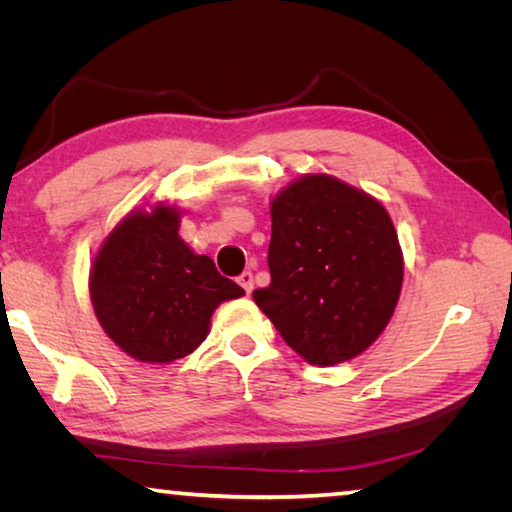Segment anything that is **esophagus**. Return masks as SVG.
I'll use <instances>...</instances> for the list:
<instances>
[{
  "label": "esophagus",
  "instance_id": "obj_1",
  "mask_svg": "<svg viewBox=\"0 0 512 512\" xmlns=\"http://www.w3.org/2000/svg\"><path fill=\"white\" fill-rule=\"evenodd\" d=\"M237 282L241 284V287H244V291H246V293L253 291V284H255V280H253V273H250V271H244V273H241V275L237 277Z\"/></svg>",
  "mask_w": 512,
  "mask_h": 512
}]
</instances>
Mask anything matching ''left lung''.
<instances>
[{
    "label": "left lung",
    "instance_id": "8db88e82",
    "mask_svg": "<svg viewBox=\"0 0 512 512\" xmlns=\"http://www.w3.org/2000/svg\"><path fill=\"white\" fill-rule=\"evenodd\" d=\"M271 284L253 300L311 366L368 350L404 280L395 225L377 198L327 173L293 180L271 201Z\"/></svg>",
    "mask_w": 512,
    "mask_h": 512
}]
</instances>
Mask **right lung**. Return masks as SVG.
I'll return each instance as SVG.
<instances>
[{"label": "right lung", "mask_w": 512, "mask_h": 512, "mask_svg": "<svg viewBox=\"0 0 512 512\" xmlns=\"http://www.w3.org/2000/svg\"><path fill=\"white\" fill-rule=\"evenodd\" d=\"M178 207L133 210L103 241L90 268L94 314L112 341L142 363H171L207 339L214 309L244 289L178 235Z\"/></svg>", "instance_id": "1"}]
</instances>
